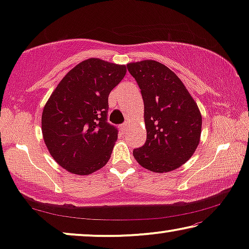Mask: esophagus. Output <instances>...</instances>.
<instances>
[{
	"instance_id": "obj_1",
	"label": "esophagus",
	"mask_w": 249,
	"mask_h": 249,
	"mask_svg": "<svg viewBox=\"0 0 249 249\" xmlns=\"http://www.w3.org/2000/svg\"><path fill=\"white\" fill-rule=\"evenodd\" d=\"M128 125H129V122H124V124H121V129H122V130L124 131V129L127 128Z\"/></svg>"
}]
</instances>
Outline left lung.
<instances>
[{"instance_id":"1","label":"left lung","mask_w":249,"mask_h":249,"mask_svg":"<svg viewBox=\"0 0 249 249\" xmlns=\"http://www.w3.org/2000/svg\"><path fill=\"white\" fill-rule=\"evenodd\" d=\"M144 101L145 144L132 152L142 168L156 173L178 169L199 144L202 115L178 76L154 60L127 64Z\"/></svg>"}]
</instances>
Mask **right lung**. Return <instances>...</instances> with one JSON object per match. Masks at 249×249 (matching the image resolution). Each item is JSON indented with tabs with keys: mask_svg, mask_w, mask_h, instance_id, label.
I'll return each mask as SVG.
<instances>
[{
	"mask_svg": "<svg viewBox=\"0 0 249 249\" xmlns=\"http://www.w3.org/2000/svg\"><path fill=\"white\" fill-rule=\"evenodd\" d=\"M125 72V66L91 57L71 69L54 89L43 110L42 132L63 169L86 176L110 160L118 129L107 122V100Z\"/></svg>",
	"mask_w": 249,
	"mask_h": 249,
	"instance_id": "right-lung-1",
	"label": "right lung"
}]
</instances>
